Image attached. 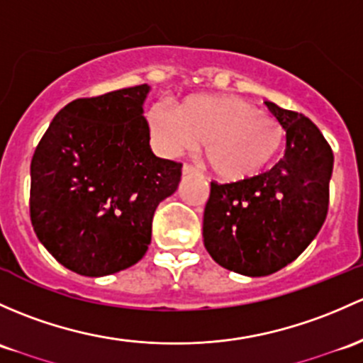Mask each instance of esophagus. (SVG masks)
<instances>
[{"label":"esophagus","instance_id":"34e87169","mask_svg":"<svg viewBox=\"0 0 363 363\" xmlns=\"http://www.w3.org/2000/svg\"><path fill=\"white\" fill-rule=\"evenodd\" d=\"M194 170L196 169H194L193 165H189V163H184V165H182V172H184V174H191Z\"/></svg>","mask_w":363,"mask_h":363}]
</instances>
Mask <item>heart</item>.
<instances>
[{
	"instance_id": "heart-1",
	"label": "heart",
	"mask_w": 363,
	"mask_h": 363,
	"mask_svg": "<svg viewBox=\"0 0 363 363\" xmlns=\"http://www.w3.org/2000/svg\"><path fill=\"white\" fill-rule=\"evenodd\" d=\"M150 130L165 155L194 151L205 143V162L226 181L259 174L281 150L284 127L235 95H196L177 109H151Z\"/></svg>"
}]
</instances>
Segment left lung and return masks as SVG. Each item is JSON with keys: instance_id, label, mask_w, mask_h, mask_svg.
<instances>
[{"instance_id": "left-lung-1", "label": "left lung", "mask_w": 363, "mask_h": 363, "mask_svg": "<svg viewBox=\"0 0 363 363\" xmlns=\"http://www.w3.org/2000/svg\"><path fill=\"white\" fill-rule=\"evenodd\" d=\"M285 130V155L255 177L211 184L203 243L213 261L245 277H266L299 257L329 208L334 155L304 114L266 102Z\"/></svg>"}]
</instances>
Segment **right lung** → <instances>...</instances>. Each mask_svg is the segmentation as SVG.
I'll use <instances>...</instances> for the list:
<instances>
[{"instance_id":"add662e5","label":"right lung","mask_w":363,"mask_h":363,"mask_svg":"<svg viewBox=\"0 0 363 363\" xmlns=\"http://www.w3.org/2000/svg\"><path fill=\"white\" fill-rule=\"evenodd\" d=\"M150 86L76 99L60 109L30 162V223L53 257L83 277L139 262L160 201L182 165L155 156L144 101Z\"/></svg>"}]
</instances>
